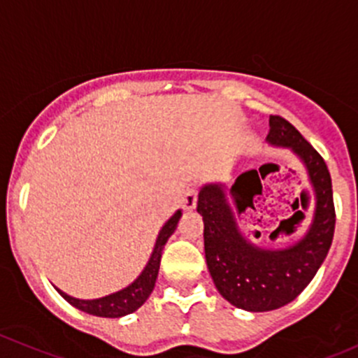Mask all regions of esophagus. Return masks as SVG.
<instances>
[{"instance_id": "obj_1", "label": "esophagus", "mask_w": 358, "mask_h": 358, "mask_svg": "<svg viewBox=\"0 0 358 358\" xmlns=\"http://www.w3.org/2000/svg\"><path fill=\"white\" fill-rule=\"evenodd\" d=\"M182 206H183V209H187V211H192V209H196V206H197V189L196 187H189V189L185 190V196H183Z\"/></svg>"}]
</instances>
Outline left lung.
Here are the masks:
<instances>
[{"mask_svg": "<svg viewBox=\"0 0 358 358\" xmlns=\"http://www.w3.org/2000/svg\"><path fill=\"white\" fill-rule=\"evenodd\" d=\"M266 138L275 145L291 147L305 161L317 190L315 218L298 244L266 251L241 236L239 215L252 206L255 194H262L256 169L237 176L227 194L218 185L204 187L197 201V211L204 220L206 263L213 282L227 301L251 312L280 308L308 286L329 252L336 227L333 183L324 157L282 115H270ZM298 215L305 218L301 211Z\"/></svg>", "mask_w": 358, "mask_h": 358, "instance_id": "1", "label": "left lung"}]
</instances>
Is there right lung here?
Here are the masks:
<instances>
[{"instance_id":"1","label":"right lung","mask_w":358,"mask_h":358,"mask_svg":"<svg viewBox=\"0 0 358 358\" xmlns=\"http://www.w3.org/2000/svg\"><path fill=\"white\" fill-rule=\"evenodd\" d=\"M182 216V211H176L171 218L166 222V225L162 227V230L159 232L156 248H154L152 256H150L149 263H147L145 270L142 272V275L128 286L126 289L115 292V294L106 296V298L100 299H76L72 296L66 294V292L59 291L60 296H62L66 301L71 303L72 306L76 308L83 310V312L90 313V315H96V317H109V319H115V317H122L128 315V313L135 312L138 310L143 303L147 301V298L152 292L154 286H156V279H157V272H159V265H161V255H162V248L164 244L168 243L169 236L175 232L176 225H178V220Z\"/></svg>"}]
</instances>
